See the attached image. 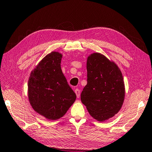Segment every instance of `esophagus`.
<instances>
[{
	"label": "esophagus",
	"mask_w": 152,
	"mask_h": 152,
	"mask_svg": "<svg viewBox=\"0 0 152 152\" xmlns=\"http://www.w3.org/2000/svg\"><path fill=\"white\" fill-rule=\"evenodd\" d=\"M75 93H76V97H77V98H79L80 97V90H79L78 88H76V89H75Z\"/></svg>",
	"instance_id": "esophagus-1"
}]
</instances>
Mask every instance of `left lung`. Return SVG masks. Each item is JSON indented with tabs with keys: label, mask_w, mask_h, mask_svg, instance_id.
<instances>
[{
	"label": "left lung",
	"mask_w": 152,
	"mask_h": 152,
	"mask_svg": "<svg viewBox=\"0 0 152 152\" xmlns=\"http://www.w3.org/2000/svg\"><path fill=\"white\" fill-rule=\"evenodd\" d=\"M86 70L87 84L81 93V102L94 119L104 122L118 114L123 105L122 72L114 61L100 53L88 55Z\"/></svg>",
	"instance_id": "left-lung-1"
}]
</instances>
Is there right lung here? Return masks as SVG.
Returning <instances> with one entry per match:
<instances>
[{"label": "right lung", "mask_w": 152, "mask_h": 152, "mask_svg": "<svg viewBox=\"0 0 152 152\" xmlns=\"http://www.w3.org/2000/svg\"><path fill=\"white\" fill-rule=\"evenodd\" d=\"M62 57L57 51L47 54L31 71L28 79V96L31 106L49 120L63 117L76 99L62 72Z\"/></svg>", "instance_id": "right-lung-1"}]
</instances>
